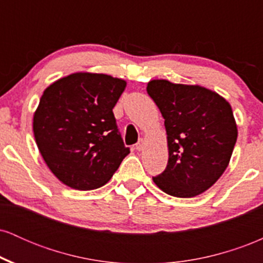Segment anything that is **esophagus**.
I'll list each match as a JSON object with an SVG mask.
<instances>
[{"label": "esophagus", "mask_w": 263, "mask_h": 263, "mask_svg": "<svg viewBox=\"0 0 263 263\" xmlns=\"http://www.w3.org/2000/svg\"><path fill=\"white\" fill-rule=\"evenodd\" d=\"M143 147H144V141L141 138V140H138L137 143H136V149L142 151L143 149Z\"/></svg>", "instance_id": "1"}]
</instances>
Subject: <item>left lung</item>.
<instances>
[{
  "label": "left lung",
  "instance_id": "obj_1",
  "mask_svg": "<svg viewBox=\"0 0 263 263\" xmlns=\"http://www.w3.org/2000/svg\"><path fill=\"white\" fill-rule=\"evenodd\" d=\"M147 92L164 119L170 153L153 182L172 197L201 194L222 176L236 143L230 104L206 87L163 79L151 80Z\"/></svg>",
  "mask_w": 263,
  "mask_h": 263
}]
</instances>
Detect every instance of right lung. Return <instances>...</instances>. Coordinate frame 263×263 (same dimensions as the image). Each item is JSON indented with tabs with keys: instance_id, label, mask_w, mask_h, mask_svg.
I'll use <instances>...</instances> for the list:
<instances>
[{
	"instance_id": "1",
	"label": "right lung",
	"mask_w": 263,
	"mask_h": 263,
	"mask_svg": "<svg viewBox=\"0 0 263 263\" xmlns=\"http://www.w3.org/2000/svg\"><path fill=\"white\" fill-rule=\"evenodd\" d=\"M125 87V80L111 75L75 73L44 90L33 132L44 162L63 184L100 188L129 153L112 112Z\"/></svg>"
}]
</instances>
